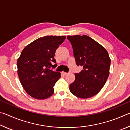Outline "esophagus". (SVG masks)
<instances>
[{
    "label": "esophagus",
    "instance_id": "34e87169",
    "mask_svg": "<svg viewBox=\"0 0 130 130\" xmlns=\"http://www.w3.org/2000/svg\"><path fill=\"white\" fill-rule=\"evenodd\" d=\"M62 73H63V74H65V75H66V74H68V73H67V72H63Z\"/></svg>",
    "mask_w": 130,
    "mask_h": 130
}]
</instances>
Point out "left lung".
<instances>
[{"instance_id":"left-lung-1","label":"left lung","mask_w":130,"mask_h":130,"mask_svg":"<svg viewBox=\"0 0 130 130\" xmlns=\"http://www.w3.org/2000/svg\"><path fill=\"white\" fill-rule=\"evenodd\" d=\"M76 64L83 69L75 73V80L70 84L71 93L78 98L93 97L104 87L109 74L111 60L106 49L86 35L69 36Z\"/></svg>"}]
</instances>
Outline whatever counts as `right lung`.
Masks as SVG:
<instances>
[{
  "label": "right lung",
  "mask_w": 130,
  "mask_h": 130,
  "mask_svg": "<svg viewBox=\"0 0 130 130\" xmlns=\"http://www.w3.org/2000/svg\"><path fill=\"white\" fill-rule=\"evenodd\" d=\"M65 38V36H53L39 38L26 46L18 59V74L21 84L33 98L45 99L53 94V87L61 77V73L50 68L57 67L55 53Z\"/></svg>",
  "instance_id": "1"
}]
</instances>
